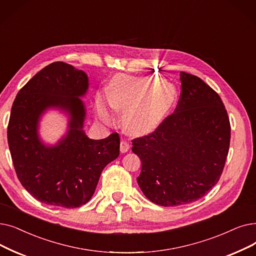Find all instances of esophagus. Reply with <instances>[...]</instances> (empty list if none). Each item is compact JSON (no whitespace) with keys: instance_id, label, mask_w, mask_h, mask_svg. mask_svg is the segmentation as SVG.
Masks as SVG:
<instances>
[{"instance_id":"esophagus-1","label":"esophagus","mask_w":256,"mask_h":256,"mask_svg":"<svg viewBox=\"0 0 256 256\" xmlns=\"http://www.w3.org/2000/svg\"><path fill=\"white\" fill-rule=\"evenodd\" d=\"M130 150V143L126 140H122L120 142V152L124 154Z\"/></svg>"}]
</instances>
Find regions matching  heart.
I'll return each instance as SVG.
<instances>
[{"mask_svg": "<svg viewBox=\"0 0 256 256\" xmlns=\"http://www.w3.org/2000/svg\"><path fill=\"white\" fill-rule=\"evenodd\" d=\"M176 99L174 86L154 77L117 75L110 82L108 102L124 110L122 126L132 134H146L157 128L168 115ZM104 121L110 114L104 104L98 108Z\"/></svg>", "mask_w": 256, "mask_h": 256, "instance_id": "b5f03b06", "label": "heart"}]
</instances>
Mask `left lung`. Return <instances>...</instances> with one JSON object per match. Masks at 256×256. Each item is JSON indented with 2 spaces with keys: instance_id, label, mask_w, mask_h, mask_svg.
I'll list each match as a JSON object with an SVG mask.
<instances>
[{
  "instance_id": "8db88e82",
  "label": "left lung",
  "mask_w": 256,
  "mask_h": 256,
  "mask_svg": "<svg viewBox=\"0 0 256 256\" xmlns=\"http://www.w3.org/2000/svg\"><path fill=\"white\" fill-rule=\"evenodd\" d=\"M174 112L148 135L132 139L141 159L137 182L160 206L190 204L220 180L230 146V121L220 95L200 77L180 72Z\"/></svg>"
}]
</instances>
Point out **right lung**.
<instances>
[{
  "label": "right lung",
  "mask_w": 256,
  "mask_h": 256,
  "mask_svg": "<svg viewBox=\"0 0 256 256\" xmlns=\"http://www.w3.org/2000/svg\"><path fill=\"white\" fill-rule=\"evenodd\" d=\"M88 76L62 62L36 73L18 91L7 128L8 146L20 184L40 202L76 208L92 198L106 166L119 156L120 136L88 139L82 130L86 116L80 98L88 90ZM60 107L70 115L68 134L56 146L39 141L40 115Z\"/></svg>",
  "instance_id": "right-lung-1"
}]
</instances>
